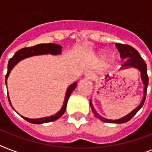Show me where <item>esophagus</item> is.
<instances>
[{"mask_svg":"<svg viewBox=\"0 0 152 152\" xmlns=\"http://www.w3.org/2000/svg\"><path fill=\"white\" fill-rule=\"evenodd\" d=\"M94 76H95V74L91 71H87L84 73V77L88 80H91V79L94 78Z\"/></svg>","mask_w":152,"mask_h":152,"instance_id":"esophagus-1","label":"esophagus"}]
</instances>
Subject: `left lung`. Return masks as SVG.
<instances>
[{
  "label": "left lung",
  "mask_w": 152,
  "mask_h": 152,
  "mask_svg": "<svg viewBox=\"0 0 152 152\" xmlns=\"http://www.w3.org/2000/svg\"><path fill=\"white\" fill-rule=\"evenodd\" d=\"M116 47L118 49V50L120 53L121 58L126 60L125 63L122 64V67L121 68V69H129V68H135L137 70H139L140 72V76H141L142 82L144 84V88L143 89L144 91V96L142 99L140 103L137 108H135L132 111H131L129 114H127L125 117H123L121 118L117 119V120H111V119H107L103 117H102L97 113V111L95 110L94 107H93L92 104H91V100H90V106L91 108L94 115L95 116V118H97L98 119L101 120L102 121L104 122H109V123H125L129 121L136 113L139 111V110L141 108L143 105L144 103L145 99H146V94H147V88L148 86V73H147V64L141 57V56L140 55L138 51L132 47L131 46L129 45H124V44L116 43Z\"/></svg>",
  "instance_id": "8db88e82"
}]
</instances>
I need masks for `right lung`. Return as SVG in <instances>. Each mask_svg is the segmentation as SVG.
I'll list each match as a JSON object with an SVG mask.
<instances>
[{
    "mask_svg": "<svg viewBox=\"0 0 152 152\" xmlns=\"http://www.w3.org/2000/svg\"><path fill=\"white\" fill-rule=\"evenodd\" d=\"M61 49L62 46L60 45L54 43H46V44H38L36 46H31V47H27V48H23L20 50H18L15 53L14 56L8 61V72L5 76V83L7 86V80L8 78V76L10 74L12 69L16 65V64L22 60L27 58V57H33V56H38V55H45V54H52V55H59L61 53ZM77 83L74 82L73 83H72L71 85L69 86V88H67L66 94H65V97H64V102L62 105L61 108L57 113H55L54 115L49 116V117H46V118H25L21 116L23 119L32 124H43V123L51 122L53 121L57 120L58 118H60L63 115V113H64V111L66 110V106L68 100H69L70 95H71L72 92L73 91L74 89L76 88ZM8 99L9 101L11 106L12 103H11L10 99H9V95H8ZM14 110V108L12 107Z\"/></svg>",
    "mask_w": 152,
    "mask_h": 152,
    "instance_id": "1",
    "label": "right lung"
}]
</instances>
